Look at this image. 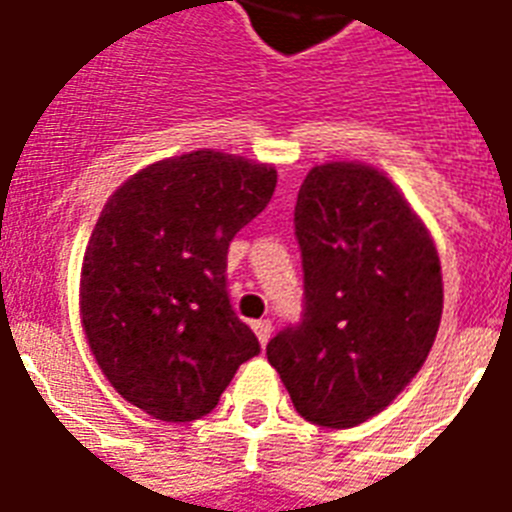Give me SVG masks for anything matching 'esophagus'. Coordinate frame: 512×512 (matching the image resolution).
Here are the masks:
<instances>
[{
	"mask_svg": "<svg viewBox=\"0 0 512 512\" xmlns=\"http://www.w3.org/2000/svg\"><path fill=\"white\" fill-rule=\"evenodd\" d=\"M252 329H255L257 340H260V345H268V340H271L273 335V324L268 319H260L252 324Z\"/></svg>",
	"mask_w": 512,
	"mask_h": 512,
	"instance_id": "1",
	"label": "esophagus"
}]
</instances>
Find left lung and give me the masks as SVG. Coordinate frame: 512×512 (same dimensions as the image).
Wrapping results in <instances>:
<instances>
[{"instance_id": "left-lung-1", "label": "left lung", "mask_w": 512, "mask_h": 512, "mask_svg": "<svg viewBox=\"0 0 512 512\" xmlns=\"http://www.w3.org/2000/svg\"><path fill=\"white\" fill-rule=\"evenodd\" d=\"M305 313L268 342L292 404L324 428H356L414 380L444 313L428 225L388 172L316 164L295 207Z\"/></svg>"}]
</instances>
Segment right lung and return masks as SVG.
<instances>
[{"label": "right lung", "mask_w": 512, "mask_h": 512, "mask_svg": "<svg viewBox=\"0 0 512 512\" xmlns=\"http://www.w3.org/2000/svg\"><path fill=\"white\" fill-rule=\"evenodd\" d=\"M273 188V164L199 148L138 170L100 209L79 319L100 372L154 420L209 414L260 353L228 303L225 257Z\"/></svg>", "instance_id": "1"}]
</instances>
